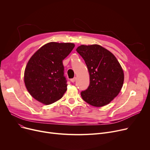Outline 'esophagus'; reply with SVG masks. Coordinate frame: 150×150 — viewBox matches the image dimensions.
Masks as SVG:
<instances>
[{"mask_svg": "<svg viewBox=\"0 0 150 150\" xmlns=\"http://www.w3.org/2000/svg\"><path fill=\"white\" fill-rule=\"evenodd\" d=\"M75 79H76L75 77L74 78H72V79H70V81L72 83H74L75 81Z\"/></svg>", "mask_w": 150, "mask_h": 150, "instance_id": "obj_1", "label": "esophagus"}]
</instances>
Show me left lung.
Here are the masks:
<instances>
[{"label":"left lung","instance_id":"8db88e82","mask_svg":"<svg viewBox=\"0 0 150 150\" xmlns=\"http://www.w3.org/2000/svg\"><path fill=\"white\" fill-rule=\"evenodd\" d=\"M76 52L84 60L90 76L89 87L81 92L83 100L96 107L109 104L123 86L124 74L120 63L111 52L97 44L81 45Z\"/></svg>","mask_w":150,"mask_h":150}]
</instances>
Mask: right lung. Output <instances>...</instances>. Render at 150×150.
<instances>
[{
    "mask_svg": "<svg viewBox=\"0 0 150 150\" xmlns=\"http://www.w3.org/2000/svg\"><path fill=\"white\" fill-rule=\"evenodd\" d=\"M74 47L72 43L51 42L31 57L25 67L24 82L35 99L47 105L62 97L67 86L62 61Z\"/></svg>",
    "mask_w": 150,
    "mask_h": 150,
    "instance_id": "obj_1",
    "label": "right lung"
}]
</instances>
